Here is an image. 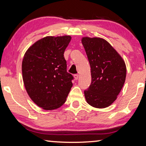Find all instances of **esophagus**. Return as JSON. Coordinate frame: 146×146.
Returning <instances> with one entry per match:
<instances>
[{
	"label": "esophagus",
	"instance_id": "esophagus-1",
	"mask_svg": "<svg viewBox=\"0 0 146 146\" xmlns=\"http://www.w3.org/2000/svg\"><path fill=\"white\" fill-rule=\"evenodd\" d=\"M78 77H79V76H78V74H76V75H74V78H75V80H78Z\"/></svg>",
	"mask_w": 146,
	"mask_h": 146
}]
</instances>
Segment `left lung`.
I'll list each match as a JSON object with an SVG mask.
<instances>
[{"label": "left lung", "mask_w": 146, "mask_h": 146, "mask_svg": "<svg viewBox=\"0 0 146 146\" xmlns=\"http://www.w3.org/2000/svg\"><path fill=\"white\" fill-rule=\"evenodd\" d=\"M81 41L91 68L92 82L84 91L86 102L104 108L116 100L126 78L125 61L110 44L101 38L83 37Z\"/></svg>", "instance_id": "1"}]
</instances>
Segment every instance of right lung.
Returning a JSON list of instances; mask_svg holds the SVG:
<instances>
[{
  "label": "right lung",
  "mask_w": 146,
  "mask_h": 146,
  "mask_svg": "<svg viewBox=\"0 0 146 146\" xmlns=\"http://www.w3.org/2000/svg\"><path fill=\"white\" fill-rule=\"evenodd\" d=\"M70 36H46L28 48L22 62L23 80L30 98L45 110L64 105L73 78L67 72L64 53Z\"/></svg>",
  "instance_id": "1"
}]
</instances>
